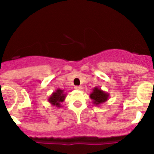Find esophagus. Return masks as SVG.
<instances>
[{"label":"esophagus","instance_id":"1","mask_svg":"<svg viewBox=\"0 0 154 154\" xmlns=\"http://www.w3.org/2000/svg\"><path fill=\"white\" fill-rule=\"evenodd\" d=\"M75 89H76V90H82L83 88H82V86H75Z\"/></svg>","mask_w":154,"mask_h":154}]
</instances>
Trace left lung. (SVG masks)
I'll list each match as a JSON object with an SVG mask.
<instances>
[{
	"instance_id": "1",
	"label": "left lung",
	"mask_w": 154,
	"mask_h": 154,
	"mask_svg": "<svg viewBox=\"0 0 154 154\" xmlns=\"http://www.w3.org/2000/svg\"><path fill=\"white\" fill-rule=\"evenodd\" d=\"M89 97L92 99V103L95 106H100L108 100L109 97V94L102 90L100 88L95 87L92 89V92L89 95Z\"/></svg>"
}]
</instances>
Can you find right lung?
<instances>
[{"label":"right lung","instance_id":"add662e5","mask_svg":"<svg viewBox=\"0 0 154 154\" xmlns=\"http://www.w3.org/2000/svg\"><path fill=\"white\" fill-rule=\"evenodd\" d=\"M67 94L65 92L64 89H57L55 92H52L49 98L48 99V101L53 106H56L58 108L62 107L61 103L65 101V99L66 97Z\"/></svg>","mask_w":154,"mask_h":154}]
</instances>
